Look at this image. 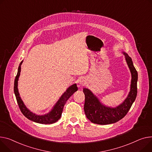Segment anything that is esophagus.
Returning <instances> with one entry per match:
<instances>
[{
	"label": "esophagus",
	"mask_w": 152,
	"mask_h": 152,
	"mask_svg": "<svg viewBox=\"0 0 152 152\" xmlns=\"http://www.w3.org/2000/svg\"><path fill=\"white\" fill-rule=\"evenodd\" d=\"M86 83V80L85 78H83H83H80V79H79V84L80 85H81V86L85 84Z\"/></svg>",
	"instance_id": "34e87169"
}]
</instances>
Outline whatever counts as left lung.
<instances>
[{"label": "left lung", "mask_w": 152, "mask_h": 152, "mask_svg": "<svg viewBox=\"0 0 152 152\" xmlns=\"http://www.w3.org/2000/svg\"><path fill=\"white\" fill-rule=\"evenodd\" d=\"M126 62L131 74L129 92L124 102L118 106L112 107L104 105L92 91L83 88L85 95L84 112L87 118L91 122L98 125H108L115 123L124 118L136 99L137 96V72L133 65L132 59L125 52Z\"/></svg>", "instance_id": "1"}]
</instances>
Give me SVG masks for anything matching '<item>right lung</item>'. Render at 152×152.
<instances>
[{
  "mask_svg": "<svg viewBox=\"0 0 152 152\" xmlns=\"http://www.w3.org/2000/svg\"><path fill=\"white\" fill-rule=\"evenodd\" d=\"M23 61H22L19 64L18 69V73L15 79V83H14V92L16 96V98L17 100V102L18 106L19 107L20 110H21V113L23 115L29 119L30 120L33 121L34 122L41 124H52L57 121H58L60 117L62 116V113L63 111L64 107L66 102V101L69 99V98L72 96L75 92L77 90L78 88L77 87L76 84H74L72 86H69L65 92L63 94V95L60 97L57 102L53 106L52 109L50 110L49 112L47 114H43V115H38L31 112L24 104V102H23L22 99L20 96L18 88V83L19 77L20 76V73H21V66L23 64Z\"/></svg>",
  "mask_w": 152,
  "mask_h": 152,
  "instance_id": "1",
  "label": "right lung"
}]
</instances>
